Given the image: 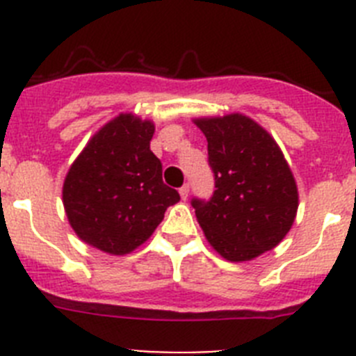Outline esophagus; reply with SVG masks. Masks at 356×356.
<instances>
[{
	"mask_svg": "<svg viewBox=\"0 0 356 356\" xmlns=\"http://www.w3.org/2000/svg\"><path fill=\"white\" fill-rule=\"evenodd\" d=\"M188 191H191V187H188V184H185L184 187H180V196H181V200H187Z\"/></svg>",
	"mask_w": 356,
	"mask_h": 356,
	"instance_id": "obj_1",
	"label": "esophagus"
}]
</instances>
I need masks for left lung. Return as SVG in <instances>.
<instances>
[{
    "label": "left lung",
    "instance_id": "left-lung-1",
    "mask_svg": "<svg viewBox=\"0 0 356 356\" xmlns=\"http://www.w3.org/2000/svg\"><path fill=\"white\" fill-rule=\"evenodd\" d=\"M209 143L216 191L193 197L210 246L229 262H246L278 246L298 212V187L284 153L242 114L194 121Z\"/></svg>",
    "mask_w": 356,
    "mask_h": 356
}]
</instances>
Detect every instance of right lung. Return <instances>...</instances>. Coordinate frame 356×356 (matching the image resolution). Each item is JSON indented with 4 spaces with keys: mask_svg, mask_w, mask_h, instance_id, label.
I'll return each instance as SVG.
<instances>
[{
    "mask_svg": "<svg viewBox=\"0 0 356 356\" xmlns=\"http://www.w3.org/2000/svg\"><path fill=\"white\" fill-rule=\"evenodd\" d=\"M155 124L121 114L94 135L65 176L69 225L89 246L127 254L146 242L180 194L149 149Z\"/></svg>",
    "mask_w": 356,
    "mask_h": 356,
    "instance_id": "add662e5",
    "label": "right lung"
}]
</instances>
